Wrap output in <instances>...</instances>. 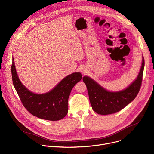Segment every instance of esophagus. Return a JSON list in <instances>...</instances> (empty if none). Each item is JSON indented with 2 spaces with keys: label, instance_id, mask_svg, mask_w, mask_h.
<instances>
[{
  "label": "esophagus",
  "instance_id": "1",
  "mask_svg": "<svg viewBox=\"0 0 154 154\" xmlns=\"http://www.w3.org/2000/svg\"><path fill=\"white\" fill-rule=\"evenodd\" d=\"M81 71H82V72H83V73H85V72H86V70H85V69H84V68H82V69H81Z\"/></svg>",
  "mask_w": 154,
  "mask_h": 154
}]
</instances>
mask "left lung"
Segmentation results:
<instances>
[{
	"label": "left lung",
	"instance_id": "8db88e82",
	"mask_svg": "<svg viewBox=\"0 0 154 154\" xmlns=\"http://www.w3.org/2000/svg\"><path fill=\"white\" fill-rule=\"evenodd\" d=\"M144 67L143 57L142 66L137 79L127 88L119 92L108 91L90 77H83V81L86 84L93 110L98 114L107 115L116 113L130 104L140 90Z\"/></svg>",
	"mask_w": 154,
	"mask_h": 154
}]
</instances>
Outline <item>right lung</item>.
Masks as SVG:
<instances>
[{"label":"right lung","mask_w":154,"mask_h":154,"mask_svg":"<svg viewBox=\"0 0 154 154\" xmlns=\"http://www.w3.org/2000/svg\"><path fill=\"white\" fill-rule=\"evenodd\" d=\"M13 85L27 110L32 115L44 120L57 121L63 119L68 112V99L71 91L82 75L75 72L64 78L48 93L37 94L27 90L20 81L14 60L11 64Z\"/></svg>","instance_id":"add662e5"}]
</instances>
